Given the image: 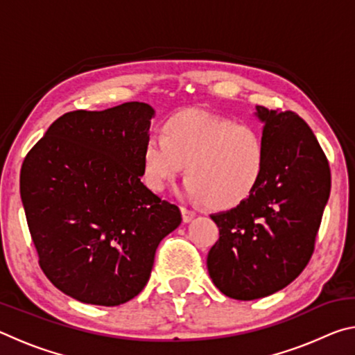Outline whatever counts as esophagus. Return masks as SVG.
<instances>
[{
  "label": "esophagus",
  "mask_w": 355,
  "mask_h": 355,
  "mask_svg": "<svg viewBox=\"0 0 355 355\" xmlns=\"http://www.w3.org/2000/svg\"><path fill=\"white\" fill-rule=\"evenodd\" d=\"M182 216H183V222H191L192 219L196 218V211H192V209H188L186 207H182Z\"/></svg>",
  "instance_id": "1"
}]
</instances>
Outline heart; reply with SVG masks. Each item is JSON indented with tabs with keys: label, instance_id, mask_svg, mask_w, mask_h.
<instances>
[{
	"label": "heart",
	"instance_id": "heart-1",
	"mask_svg": "<svg viewBox=\"0 0 355 355\" xmlns=\"http://www.w3.org/2000/svg\"><path fill=\"white\" fill-rule=\"evenodd\" d=\"M161 135L147 137L142 148V178L152 191L166 189L186 164V192L227 209L250 197L264 175L266 148L252 125L184 110L166 120Z\"/></svg>",
	"mask_w": 355,
	"mask_h": 355
}]
</instances>
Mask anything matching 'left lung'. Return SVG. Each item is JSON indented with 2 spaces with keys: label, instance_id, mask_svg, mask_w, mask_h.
Returning a JSON list of instances; mask_svg holds the SVG:
<instances>
[{
  "label": "left lung",
  "instance_id": "1",
  "mask_svg": "<svg viewBox=\"0 0 355 355\" xmlns=\"http://www.w3.org/2000/svg\"><path fill=\"white\" fill-rule=\"evenodd\" d=\"M266 167L236 208L213 214L219 239L207 266L225 296L254 300L282 290L307 266L330 194V167L296 112L257 106Z\"/></svg>",
  "mask_w": 355,
  "mask_h": 355
}]
</instances>
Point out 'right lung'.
<instances>
[{"label": "right lung", "mask_w": 355, "mask_h": 355, "mask_svg": "<svg viewBox=\"0 0 355 355\" xmlns=\"http://www.w3.org/2000/svg\"><path fill=\"white\" fill-rule=\"evenodd\" d=\"M153 114L139 101L67 112L23 161L20 196L42 271L80 302L116 307L137 296L161 239L182 222L141 182Z\"/></svg>", "instance_id": "right-lung-1"}]
</instances>
